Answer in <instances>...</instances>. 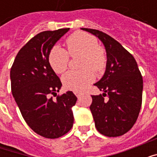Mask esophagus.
Masks as SVG:
<instances>
[{
	"mask_svg": "<svg viewBox=\"0 0 157 157\" xmlns=\"http://www.w3.org/2000/svg\"><path fill=\"white\" fill-rule=\"evenodd\" d=\"M75 96H76V97H77V98H80V96H81V93H80V92H75Z\"/></svg>",
	"mask_w": 157,
	"mask_h": 157,
	"instance_id": "1",
	"label": "esophagus"
}]
</instances>
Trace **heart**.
<instances>
[{"mask_svg": "<svg viewBox=\"0 0 157 157\" xmlns=\"http://www.w3.org/2000/svg\"><path fill=\"white\" fill-rule=\"evenodd\" d=\"M67 50L58 45L50 49L48 62L53 71L61 74L67 69L70 55H82L80 71H70L62 76V82L65 88L74 92L85 90L94 80L96 72L102 71L107 64L105 49L98 44L94 36L84 32H75L66 39Z\"/></svg>", "mask_w": 157, "mask_h": 157, "instance_id": "b5f03b06", "label": "heart"}]
</instances>
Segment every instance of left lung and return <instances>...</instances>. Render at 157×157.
Instances as JSON below:
<instances>
[{
	"label": "left lung",
	"mask_w": 157,
	"mask_h": 157,
	"mask_svg": "<svg viewBox=\"0 0 157 157\" xmlns=\"http://www.w3.org/2000/svg\"><path fill=\"white\" fill-rule=\"evenodd\" d=\"M97 36L105 46L107 66L95 83L104 93L92 96L91 112L98 131L109 137L124 135L138 118L142 103L143 79L133 55L118 41L97 29H82ZM108 97V100L104 98Z\"/></svg>",
	"instance_id": "1"
}]
</instances>
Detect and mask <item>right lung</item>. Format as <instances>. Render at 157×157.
<instances>
[{
  "label": "right lung",
  "mask_w": 157,
  "mask_h": 157,
  "mask_svg": "<svg viewBox=\"0 0 157 157\" xmlns=\"http://www.w3.org/2000/svg\"><path fill=\"white\" fill-rule=\"evenodd\" d=\"M68 31L60 29L38 33L19 50L10 72L12 95L22 117L44 138L61 137L74 123L71 108L77 98L71 91L57 96L62 83L48 62L50 49ZM52 95L56 97L55 100Z\"/></svg>",
  "instance_id": "right-lung-1"
}]
</instances>
